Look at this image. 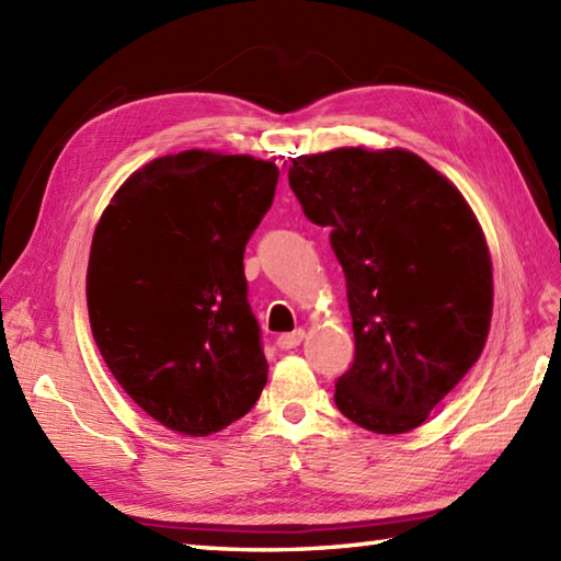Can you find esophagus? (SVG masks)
<instances>
[{
	"label": "esophagus",
	"instance_id": "34e87169",
	"mask_svg": "<svg viewBox=\"0 0 561 561\" xmlns=\"http://www.w3.org/2000/svg\"><path fill=\"white\" fill-rule=\"evenodd\" d=\"M301 342H304V330L299 328V330H294V332H284V335H279L277 337V347L287 352V350L299 347Z\"/></svg>",
	"mask_w": 561,
	"mask_h": 561
}]
</instances>
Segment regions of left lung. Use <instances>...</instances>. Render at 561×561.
Returning <instances> with one entry per match:
<instances>
[{
  "instance_id": "left-lung-1",
  "label": "left lung",
  "mask_w": 561,
  "mask_h": 561,
  "mask_svg": "<svg viewBox=\"0 0 561 561\" xmlns=\"http://www.w3.org/2000/svg\"><path fill=\"white\" fill-rule=\"evenodd\" d=\"M289 185L330 229L347 279L354 362L337 410L368 432H412L484 350L494 289L480 224L456 185L402 149L296 157Z\"/></svg>"
}]
</instances>
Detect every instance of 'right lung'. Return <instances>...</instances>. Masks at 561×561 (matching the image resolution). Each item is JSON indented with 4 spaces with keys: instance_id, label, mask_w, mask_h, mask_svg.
Listing matches in <instances>:
<instances>
[{
    "instance_id": "right-lung-1",
    "label": "right lung",
    "mask_w": 561,
    "mask_h": 561,
    "mask_svg": "<svg viewBox=\"0 0 561 561\" xmlns=\"http://www.w3.org/2000/svg\"><path fill=\"white\" fill-rule=\"evenodd\" d=\"M279 169L190 149L129 175L96 226L89 320L103 362L141 410L178 434L241 420L267 383L243 253Z\"/></svg>"
}]
</instances>
